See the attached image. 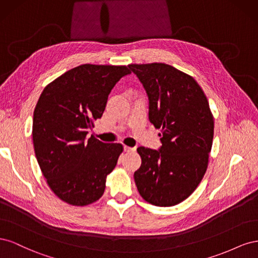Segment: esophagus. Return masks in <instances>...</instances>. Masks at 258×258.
<instances>
[{
  "instance_id": "34e87169",
  "label": "esophagus",
  "mask_w": 258,
  "mask_h": 258,
  "mask_svg": "<svg viewBox=\"0 0 258 258\" xmlns=\"http://www.w3.org/2000/svg\"><path fill=\"white\" fill-rule=\"evenodd\" d=\"M123 150L126 151V152H135L136 151V147H130V146L124 145L123 146Z\"/></svg>"
}]
</instances>
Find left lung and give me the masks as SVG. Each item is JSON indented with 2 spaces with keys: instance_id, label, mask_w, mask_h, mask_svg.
Wrapping results in <instances>:
<instances>
[{
  "instance_id": "obj_1",
  "label": "left lung",
  "mask_w": 258,
  "mask_h": 258,
  "mask_svg": "<svg viewBox=\"0 0 258 258\" xmlns=\"http://www.w3.org/2000/svg\"><path fill=\"white\" fill-rule=\"evenodd\" d=\"M147 93L148 118L160 129L158 151L140 146L135 182L142 198L172 207L200 184L209 162L214 120L204 90L192 77L166 63L129 64Z\"/></svg>"
}]
</instances>
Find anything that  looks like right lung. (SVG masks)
Here are the masks:
<instances>
[{
	"instance_id": "add662e5",
	"label": "right lung",
	"mask_w": 258,
	"mask_h": 258,
	"mask_svg": "<svg viewBox=\"0 0 258 258\" xmlns=\"http://www.w3.org/2000/svg\"><path fill=\"white\" fill-rule=\"evenodd\" d=\"M130 73L124 66L82 64L46 86L37 101L36 159L50 189L69 205L88 206L102 197L123 148L87 135L102 117L116 83Z\"/></svg>"
}]
</instances>
